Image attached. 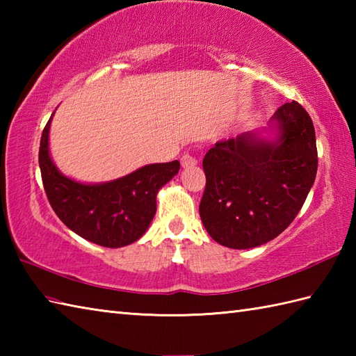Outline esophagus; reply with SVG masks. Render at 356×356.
<instances>
[{"label": "esophagus", "instance_id": "esophagus-1", "mask_svg": "<svg viewBox=\"0 0 356 356\" xmlns=\"http://www.w3.org/2000/svg\"><path fill=\"white\" fill-rule=\"evenodd\" d=\"M180 163H182L184 168H190V166H194L195 163H197V161H195V157H193L191 154H182V157H180Z\"/></svg>", "mask_w": 356, "mask_h": 356}]
</instances>
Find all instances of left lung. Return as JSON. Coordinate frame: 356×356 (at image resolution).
<instances>
[{"instance_id":"obj_1","label":"left lung","mask_w":356,"mask_h":356,"mask_svg":"<svg viewBox=\"0 0 356 356\" xmlns=\"http://www.w3.org/2000/svg\"><path fill=\"white\" fill-rule=\"evenodd\" d=\"M270 122L275 140L245 133L217 142L203 159L200 218L226 248L249 249L280 236L315 182L318 154L307 111L298 102H286Z\"/></svg>"}]
</instances>
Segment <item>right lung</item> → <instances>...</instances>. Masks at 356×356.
<instances>
[{"mask_svg":"<svg viewBox=\"0 0 356 356\" xmlns=\"http://www.w3.org/2000/svg\"><path fill=\"white\" fill-rule=\"evenodd\" d=\"M51 118L41 136L40 168L53 211L67 228L92 243L105 248L134 243L153 220L157 191L179 172V161L145 165L105 184L76 182L65 177L50 157Z\"/></svg>","mask_w":356,"mask_h":356,"instance_id":"1","label":"right lung"}]
</instances>
